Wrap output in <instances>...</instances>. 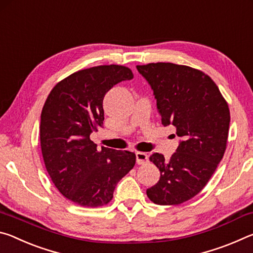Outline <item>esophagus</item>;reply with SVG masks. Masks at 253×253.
<instances>
[{
  "mask_svg": "<svg viewBox=\"0 0 253 253\" xmlns=\"http://www.w3.org/2000/svg\"><path fill=\"white\" fill-rule=\"evenodd\" d=\"M148 162V155L142 152H137L136 153V163L138 165H143L145 163Z\"/></svg>",
  "mask_w": 253,
  "mask_h": 253,
  "instance_id": "34e87169",
  "label": "esophagus"
}]
</instances>
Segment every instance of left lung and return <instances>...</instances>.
Masks as SVG:
<instances>
[{"label": "left lung", "instance_id": "8db88e82", "mask_svg": "<svg viewBox=\"0 0 253 253\" xmlns=\"http://www.w3.org/2000/svg\"><path fill=\"white\" fill-rule=\"evenodd\" d=\"M136 68L151 85L162 124L175 126L181 137L169 161L158 153L149 157L161 177L146 193L155 204H181L203 190L224 155L229 106L215 83L202 71L169 62Z\"/></svg>", "mask_w": 253, "mask_h": 253}]
</instances>
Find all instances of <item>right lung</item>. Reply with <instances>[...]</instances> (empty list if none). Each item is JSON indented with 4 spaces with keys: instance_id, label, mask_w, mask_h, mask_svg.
I'll list each match as a JSON object with an SVG mask.
<instances>
[{
    "instance_id": "add662e5",
    "label": "right lung",
    "mask_w": 253,
    "mask_h": 253,
    "mask_svg": "<svg viewBox=\"0 0 253 253\" xmlns=\"http://www.w3.org/2000/svg\"><path fill=\"white\" fill-rule=\"evenodd\" d=\"M134 78L129 68L110 65L77 71L54 85L41 113L40 142L45 169L65 198L87 208L109 203L117 183L134 168L128 151L90 139L102 127V101L115 84Z\"/></svg>"
}]
</instances>
